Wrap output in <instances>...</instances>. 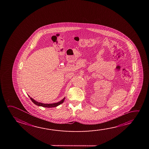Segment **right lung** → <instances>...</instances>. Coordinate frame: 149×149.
Returning <instances> with one entry per match:
<instances>
[{"label":"right lung","mask_w":149,"mask_h":149,"mask_svg":"<svg viewBox=\"0 0 149 149\" xmlns=\"http://www.w3.org/2000/svg\"><path fill=\"white\" fill-rule=\"evenodd\" d=\"M29 97H30L29 96ZM31 100H32V102L34 103L35 104H36V105L38 106H41L42 107H56L57 106L61 104V103L63 102L65 100V98H64L62 100L59 101V102L55 103H51V104H44V103H42L38 102L36 101L35 100H34L33 99H32L31 97H30Z\"/></svg>","instance_id":"add662e5"}]
</instances>
